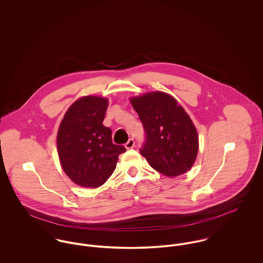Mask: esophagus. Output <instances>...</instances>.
Segmentation results:
<instances>
[{
	"instance_id": "1",
	"label": "esophagus",
	"mask_w": 263,
	"mask_h": 263,
	"mask_svg": "<svg viewBox=\"0 0 263 263\" xmlns=\"http://www.w3.org/2000/svg\"><path fill=\"white\" fill-rule=\"evenodd\" d=\"M124 147H125L126 149H133V148L135 147V141H134L133 139H129V140L125 143Z\"/></svg>"
}]
</instances>
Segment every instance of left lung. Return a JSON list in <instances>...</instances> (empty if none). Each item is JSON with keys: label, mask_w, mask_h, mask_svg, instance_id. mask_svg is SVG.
<instances>
[{"label": "left lung", "mask_w": 263, "mask_h": 263, "mask_svg": "<svg viewBox=\"0 0 263 263\" xmlns=\"http://www.w3.org/2000/svg\"><path fill=\"white\" fill-rule=\"evenodd\" d=\"M130 102L146 134L140 153L151 167L168 177L188 171L197 156L198 137L183 107L164 92L133 97Z\"/></svg>", "instance_id": "1"}]
</instances>
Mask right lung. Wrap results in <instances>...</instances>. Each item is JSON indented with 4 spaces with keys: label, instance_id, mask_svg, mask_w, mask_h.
Returning a JSON list of instances; mask_svg holds the SVG:
<instances>
[{
    "label": "right lung",
    "instance_id": "1",
    "mask_svg": "<svg viewBox=\"0 0 263 263\" xmlns=\"http://www.w3.org/2000/svg\"><path fill=\"white\" fill-rule=\"evenodd\" d=\"M108 100L85 96L65 114L57 144L62 167L70 179L82 187L104 184L115 170L123 146L114 145L111 129L103 125Z\"/></svg>",
    "mask_w": 263,
    "mask_h": 263
}]
</instances>
